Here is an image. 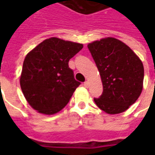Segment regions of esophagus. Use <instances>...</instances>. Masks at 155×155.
Returning a JSON list of instances; mask_svg holds the SVG:
<instances>
[{
  "mask_svg": "<svg viewBox=\"0 0 155 155\" xmlns=\"http://www.w3.org/2000/svg\"><path fill=\"white\" fill-rule=\"evenodd\" d=\"M84 86L85 87V88H88V87L90 86V83H89L88 81H85V82L84 83Z\"/></svg>",
  "mask_w": 155,
  "mask_h": 155,
  "instance_id": "obj_1",
  "label": "esophagus"
}]
</instances>
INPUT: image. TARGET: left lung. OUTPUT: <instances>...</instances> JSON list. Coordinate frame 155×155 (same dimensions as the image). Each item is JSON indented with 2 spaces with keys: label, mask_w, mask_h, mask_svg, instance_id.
<instances>
[{
  "label": "left lung",
  "mask_w": 155,
  "mask_h": 155,
  "mask_svg": "<svg viewBox=\"0 0 155 155\" xmlns=\"http://www.w3.org/2000/svg\"><path fill=\"white\" fill-rule=\"evenodd\" d=\"M98 69L104 91L94 98L97 107L115 115L124 112L140 97L144 67L128 45L115 38L96 40L88 45Z\"/></svg>",
  "instance_id": "8db88e82"
}]
</instances>
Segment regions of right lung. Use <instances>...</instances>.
<instances>
[{
    "mask_svg": "<svg viewBox=\"0 0 155 155\" xmlns=\"http://www.w3.org/2000/svg\"><path fill=\"white\" fill-rule=\"evenodd\" d=\"M82 48V44L52 37L27 53L20 84L33 109L45 115H53L68 104L80 84L75 80L68 63Z\"/></svg>",
    "mask_w": 155,
    "mask_h": 155,
    "instance_id": "right-lung-1",
    "label": "right lung"
}]
</instances>
